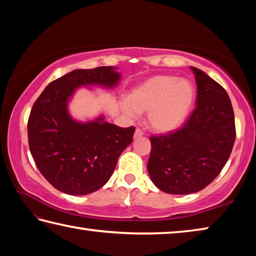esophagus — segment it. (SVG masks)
<instances>
[{"mask_svg":"<svg viewBox=\"0 0 256 256\" xmlns=\"http://www.w3.org/2000/svg\"><path fill=\"white\" fill-rule=\"evenodd\" d=\"M142 136H144V132H142L140 129L137 128L135 130V134H134V140H137V138H140Z\"/></svg>","mask_w":256,"mask_h":256,"instance_id":"34e87169","label":"esophagus"}]
</instances>
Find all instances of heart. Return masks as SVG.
Listing matches in <instances>:
<instances>
[{"mask_svg":"<svg viewBox=\"0 0 256 256\" xmlns=\"http://www.w3.org/2000/svg\"><path fill=\"white\" fill-rule=\"evenodd\" d=\"M194 96L196 90L189 80L156 75L134 88L128 94V102L121 104V110L130 118L147 112V124L152 130L165 134L183 124Z\"/></svg>","mask_w":256,"mask_h":256,"instance_id":"b5f03b06","label":"heart"}]
</instances>
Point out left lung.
I'll return each mask as SVG.
<instances>
[{"label": "left lung", "instance_id": "left-lung-1", "mask_svg": "<svg viewBox=\"0 0 256 256\" xmlns=\"http://www.w3.org/2000/svg\"><path fill=\"white\" fill-rule=\"evenodd\" d=\"M196 83V109L176 132L150 137L147 171L166 194H196L218 176L235 142L230 98L222 85L191 66Z\"/></svg>", "mask_w": 256, "mask_h": 256}]
</instances>
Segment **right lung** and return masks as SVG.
Segmentation results:
<instances>
[{
    "label": "right lung",
    "mask_w": 256,
    "mask_h": 256,
    "mask_svg": "<svg viewBox=\"0 0 256 256\" xmlns=\"http://www.w3.org/2000/svg\"><path fill=\"white\" fill-rule=\"evenodd\" d=\"M120 78L114 66L74 70L49 84L34 102L28 120L31 155L40 173L60 192L85 196L100 189L132 144L134 127L109 124L103 114L78 120L68 109L80 88L112 90Z\"/></svg>",
    "instance_id": "obj_1"
}]
</instances>
